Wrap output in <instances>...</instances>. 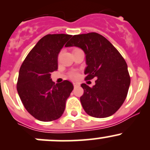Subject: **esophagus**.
<instances>
[{"label":"esophagus","instance_id":"1","mask_svg":"<svg viewBox=\"0 0 150 150\" xmlns=\"http://www.w3.org/2000/svg\"><path fill=\"white\" fill-rule=\"evenodd\" d=\"M73 86H74V87H77V86H80V83H79L74 82L73 83Z\"/></svg>","mask_w":150,"mask_h":150}]
</instances>
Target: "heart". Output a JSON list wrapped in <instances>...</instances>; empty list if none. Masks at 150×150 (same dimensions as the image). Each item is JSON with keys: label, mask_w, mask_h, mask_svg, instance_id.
Returning a JSON list of instances; mask_svg holds the SVG:
<instances>
[{"label": "heart", "mask_w": 150, "mask_h": 150, "mask_svg": "<svg viewBox=\"0 0 150 150\" xmlns=\"http://www.w3.org/2000/svg\"><path fill=\"white\" fill-rule=\"evenodd\" d=\"M70 77L72 78H77V77H78V73H77L76 72H72V73L70 74Z\"/></svg>", "instance_id": "b5f03b06"}]
</instances>
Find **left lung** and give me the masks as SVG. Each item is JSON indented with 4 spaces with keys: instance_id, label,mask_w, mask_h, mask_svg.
<instances>
[{
    "instance_id": "8db88e82",
    "label": "left lung",
    "mask_w": 150,
    "mask_h": 150,
    "mask_svg": "<svg viewBox=\"0 0 150 150\" xmlns=\"http://www.w3.org/2000/svg\"><path fill=\"white\" fill-rule=\"evenodd\" d=\"M66 47L81 48L86 54V80L96 78L95 85L81 84L84 93L81 102L88 115L99 118L110 117L123 104L131 83L128 66L114 46L96 33L76 35Z\"/></svg>"
}]
</instances>
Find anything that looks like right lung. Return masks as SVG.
<instances>
[{
  "label": "right lung",
  "instance_id": "1",
  "mask_svg": "<svg viewBox=\"0 0 150 150\" xmlns=\"http://www.w3.org/2000/svg\"><path fill=\"white\" fill-rule=\"evenodd\" d=\"M72 35L48 34L30 51L21 65L16 89L27 111L43 122L62 115L66 101L73 90L68 81L54 84L51 73L58 69V54Z\"/></svg>",
  "mask_w": 150,
  "mask_h": 150
}]
</instances>
